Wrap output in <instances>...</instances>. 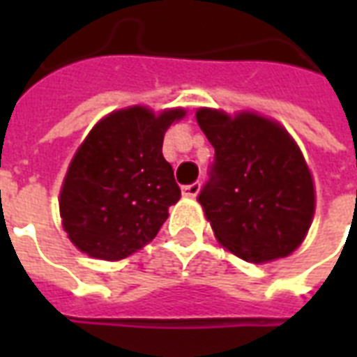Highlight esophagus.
<instances>
[{
    "mask_svg": "<svg viewBox=\"0 0 357 357\" xmlns=\"http://www.w3.org/2000/svg\"><path fill=\"white\" fill-rule=\"evenodd\" d=\"M200 181H195V183L190 185H185V187H181V192H183V196H189V198H195L198 192H200Z\"/></svg>",
    "mask_w": 357,
    "mask_h": 357,
    "instance_id": "obj_1",
    "label": "esophagus"
}]
</instances>
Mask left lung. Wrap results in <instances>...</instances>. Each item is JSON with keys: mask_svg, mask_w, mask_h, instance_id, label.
Returning <instances> with one entry per match:
<instances>
[{"mask_svg": "<svg viewBox=\"0 0 357 357\" xmlns=\"http://www.w3.org/2000/svg\"><path fill=\"white\" fill-rule=\"evenodd\" d=\"M196 120L215 148L198 202L222 246L250 263L300 246L315 213V189L298 146L280 123L200 109Z\"/></svg>", "mask_w": 357, "mask_h": 357, "instance_id": "1", "label": "left lung"}]
</instances>
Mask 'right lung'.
<instances>
[{
    "mask_svg": "<svg viewBox=\"0 0 357 357\" xmlns=\"http://www.w3.org/2000/svg\"><path fill=\"white\" fill-rule=\"evenodd\" d=\"M183 109L111 113L94 126L70 162L61 217L70 241L91 257L119 261L150 243L181 196L162 139Z\"/></svg>",
    "mask_w": 357,
    "mask_h": 357,
    "instance_id": "add662e5",
    "label": "right lung"
}]
</instances>
